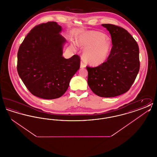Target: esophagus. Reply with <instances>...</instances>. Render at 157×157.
<instances>
[{"label": "esophagus", "instance_id": "obj_1", "mask_svg": "<svg viewBox=\"0 0 157 157\" xmlns=\"http://www.w3.org/2000/svg\"><path fill=\"white\" fill-rule=\"evenodd\" d=\"M80 67H81V68L86 67V65H85V64L83 62H81V65H80Z\"/></svg>", "mask_w": 157, "mask_h": 157}]
</instances>
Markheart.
<instances>
[{
    "mask_svg": "<svg viewBox=\"0 0 157 157\" xmlns=\"http://www.w3.org/2000/svg\"><path fill=\"white\" fill-rule=\"evenodd\" d=\"M76 42L84 49L83 59L92 66L103 64L112 49L110 39L103 33L95 30L82 32L76 37Z\"/></svg>",
    "mask_w": 157,
    "mask_h": 157,
    "instance_id": "heart-1",
    "label": "heart"
}]
</instances>
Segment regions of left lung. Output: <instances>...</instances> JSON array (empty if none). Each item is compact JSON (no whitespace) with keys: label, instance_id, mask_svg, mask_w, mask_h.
I'll return each instance as SVG.
<instances>
[{"label":"left lung","instance_id":"8db88e82","mask_svg":"<svg viewBox=\"0 0 157 157\" xmlns=\"http://www.w3.org/2000/svg\"><path fill=\"white\" fill-rule=\"evenodd\" d=\"M102 26L111 34L112 49L103 64L86 67L88 84L98 96L114 97L125 93L135 81L140 70L139 47L125 29L112 24Z\"/></svg>","mask_w":157,"mask_h":157}]
</instances>
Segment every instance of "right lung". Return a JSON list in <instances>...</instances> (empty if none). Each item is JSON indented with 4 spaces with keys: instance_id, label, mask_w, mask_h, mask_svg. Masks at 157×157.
<instances>
[{
    "instance_id": "1",
    "label": "right lung",
    "mask_w": 157,
    "mask_h": 157,
    "mask_svg": "<svg viewBox=\"0 0 157 157\" xmlns=\"http://www.w3.org/2000/svg\"><path fill=\"white\" fill-rule=\"evenodd\" d=\"M61 26L48 22L33 28L17 52V72L35 96L53 99L62 96L80 67V58L63 56L67 40L60 33Z\"/></svg>"
}]
</instances>
